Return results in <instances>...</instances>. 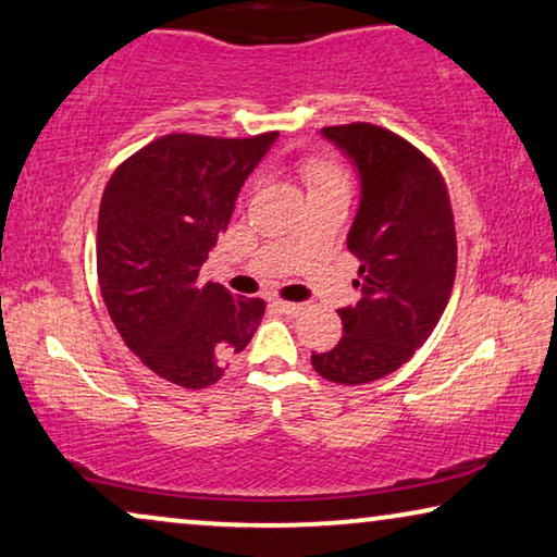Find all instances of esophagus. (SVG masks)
<instances>
[{
    "label": "esophagus",
    "instance_id": "esophagus-1",
    "mask_svg": "<svg viewBox=\"0 0 557 557\" xmlns=\"http://www.w3.org/2000/svg\"><path fill=\"white\" fill-rule=\"evenodd\" d=\"M272 308H275L277 312H282V315L295 318V315H300V312L305 310V305H300V302H282V300H275V302H272Z\"/></svg>",
    "mask_w": 557,
    "mask_h": 557
}]
</instances>
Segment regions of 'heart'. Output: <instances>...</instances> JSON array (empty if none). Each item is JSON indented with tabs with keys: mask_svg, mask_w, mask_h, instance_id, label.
I'll use <instances>...</instances> for the list:
<instances>
[{
	"mask_svg": "<svg viewBox=\"0 0 557 557\" xmlns=\"http://www.w3.org/2000/svg\"><path fill=\"white\" fill-rule=\"evenodd\" d=\"M302 176L312 191H325V189H335V186H348V176L343 174V169L338 163L327 161V159H308L302 161Z\"/></svg>",
	"mask_w": 557,
	"mask_h": 557,
	"instance_id": "1",
	"label": "heart"
}]
</instances>
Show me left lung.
Listing matches in <instances>:
<instances>
[{"label": "left lung", "mask_w": 557, "mask_h": 557, "mask_svg": "<svg viewBox=\"0 0 557 557\" xmlns=\"http://www.w3.org/2000/svg\"><path fill=\"white\" fill-rule=\"evenodd\" d=\"M320 136L358 176L348 249L360 262V300L338 310V346L310 360L323 379L358 386L394 373L432 335L451 295L457 234L442 176L411 144L371 123L331 125Z\"/></svg>", "instance_id": "obj_1"}]
</instances>
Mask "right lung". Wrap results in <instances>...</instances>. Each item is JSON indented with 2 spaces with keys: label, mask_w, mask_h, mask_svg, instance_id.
Segmentation results:
<instances>
[{
  "label": "right lung",
  "mask_w": 557,
  "mask_h": 557,
  "mask_svg": "<svg viewBox=\"0 0 557 557\" xmlns=\"http://www.w3.org/2000/svg\"><path fill=\"white\" fill-rule=\"evenodd\" d=\"M275 140L171 133L121 163L100 199L96 260L108 315L125 346L176 386L216 383L262 323L260 297L201 285L199 272Z\"/></svg>",
  "instance_id": "right-lung-1"
}]
</instances>
